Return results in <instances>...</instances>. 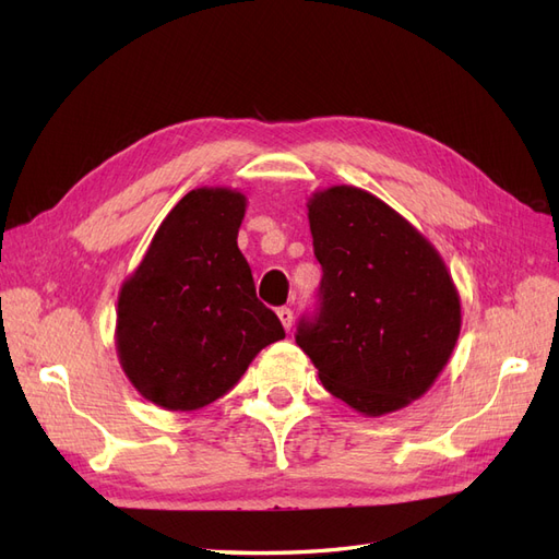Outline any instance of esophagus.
Segmentation results:
<instances>
[{"label": "esophagus", "instance_id": "obj_1", "mask_svg": "<svg viewBox=\"0 0 559 559\" xmlns=\"http://www.w3.org/2000/svg\"><path fill=\"white\" fill-rule=\"evenodd\" d=\"M277 317H280V321H282L284 331H292V324H294V312H292V308H280V310H277Z\"/></svg>", "mask_w": 559, "mask_h": 559}]
</instances>
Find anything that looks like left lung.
I'll use <instances>...</instances> for the list:
<instances>
[{"label":"left lung","mask_w":559,"mask_h":559,"mask_svg":"<svg viewBox=\"0 0 559 559\" xmlns=\"http://www.w3.org/2000/svg\"><path fill=\"white\" fill-rule=\"evenodd\" d=\"M314 257L324 270L319 314L296 343L329 392L368 417L429 392L462 329L460 294L436 247L357 186L308 200Z\"/></svg>","instance_id":"1"}]
</instances>
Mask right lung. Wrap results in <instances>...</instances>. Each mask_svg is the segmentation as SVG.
Segmentation results:
<instances>
[{"instance_id": "obj_1", "label": "right lung", "mask_w": 559, "mask_h": 559, "mask_svg": "<svg viewBox=\"0 0 559 559\" xmlns=\"http://www.w3.org/2000/svg\"><path fill=\"white\" fill-rule=\"evenodd\" d=\"M245 212L247 198L235 189L186 193L118 294V361L132 386L165 411L205 408L284 337L238 249Z\"/></svg>"}]
</instances>
